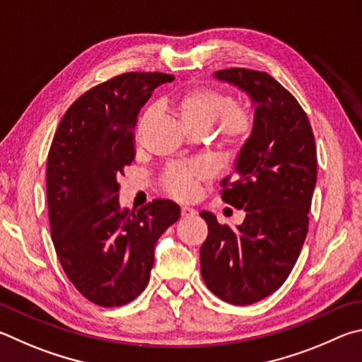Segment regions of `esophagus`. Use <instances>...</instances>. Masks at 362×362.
<instances>
[{
	"label": "esophagus",
	"instance_id": "1",
	"mask_svg": "<svg viewBox=\"0 0 362 362\" xmlns=\"http://www.w3.org/2000/svg\"><path fill=\"white\" fill-rule=\"evenodd\" d=\"M195 214H197V211H195L194 208H191V206H181V216L182 218H192V216H195Z\"/></svg>",
	"mask_w": 362,
	"mask_h": 362
}]
</instances>
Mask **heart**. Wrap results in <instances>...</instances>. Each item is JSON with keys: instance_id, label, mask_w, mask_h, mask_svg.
<instances>
[{"instance_id": "b5f03b06", "label": "heart", "mask_w": 362, "mask_h": 362, "mask_svg": "<svg viewBox=\"0 0 362 362\" xmlns=\"http://www.w3.org/2000/svg\"><path fill=\"white\" fill-rule=\"evenodd\" d=\"M171 107L189 132H208L221 117L219 133L227 143H237L248 132V119L232 107V101L206 88H189L171 101ZM154 107H148L139 117L136 132H141ZM211 175V165L204 160L181 162L170 168L165 177L168 192L177 199H191L197 194L199 181Z\"/></svg>"}]
</instances>
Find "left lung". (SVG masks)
I'll return each mask as SVG.
<instances>
[{"label":"left lung","mask_w":362,"mask_h":362,"mask_svg":"<svg viewBox=\"0 0 362 362\" xmlns=\"http://www.w3.org/2000/svg\"><path fill=\"white\" fill-rule=\"evenodd\" d=\"M214 79L251 100L255 120L223 191L227 204L246 211L237 229L200 211L208 237L200 248L202 278L214 296L248 305L281 286L305 242L316 185L315 136L297 100L267 73L230 68Z\"/></svg>","instance_id":"obj_1"}]
</instances>
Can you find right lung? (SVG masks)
Masks as SVG:
<instances>
[{
	"label": "right lung",
	"mask_w": 362,
	"mask_h": 362,
	"mask_svg": "<svg viewBox=\"0 0 362 362\" xmlns=\"http://www.w3.org/2000/svg\"><path fill=\"white\" fill-rule=\"evenodd\" d=\"M175 78L125 73L68 107L47 156L46 185L57 256L79 293L119 307L143 293L158 237L180 219L171 200L136 211L119 205L117 176L135 157L132 130L154 88Z\"/></svg>",
	"instance_id": "obj_1"
}]
</instances>
